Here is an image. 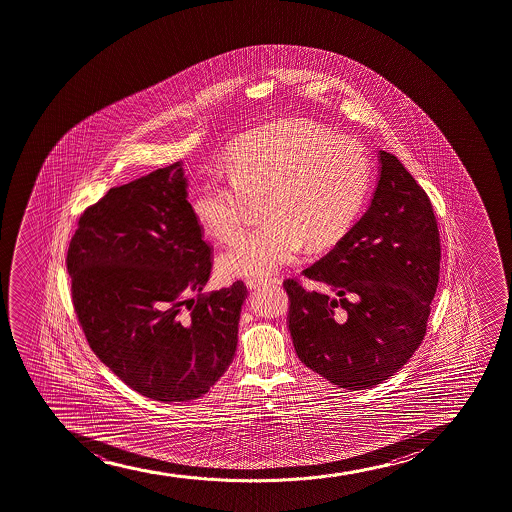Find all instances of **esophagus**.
Segmentation results:
<instances>
[{"label": "esophagus", "mask_w": 512, "mask_h": 512, "mask_svg": "<svg viewBox=\"0 0 512 512\" xmlns=\"http://www.w3.org/2000/svg\"><path fill=\"white\" fill-rule=\"evenodd\" d=\"M267 284H279L277 277H270V279H248L247 286L250 289H259Z\"/></svg>", "instance_id": "34e87169"}]
</instances>
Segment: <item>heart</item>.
I'll use <instances>...</instances> for the list:
<instances>
[{
	"label": "heart",
	"mask_w": 512,
	"mask_h": 512,
	"mask_svg": "<svg viewBox=\"0 0 512 512\" xmlns=\"http://www.w3.org/2000/svg\"><path fill=\"white\" fill-rule=\"evenodd\" d=\"M226 175L206 178L190 201L197 223L219 243L238 242L262 201L259 230L219 259V272L269 277L306 245L322 252L344 238L368 201L373 173L352 139L315 122H277L231 148Z\"/></svg>",
	"instance_id": "heart-1"
}]
</instances>
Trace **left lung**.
Segmentation results:
<instances>
[{
  "instance_id": "8db88e82",
  "label": "left lung",
  "mask_w": 512,
  "mask_h": 512,
  "mask_svg": "<svg viewBox=\"0 0 512 512\" xmlns=\"http://www.w3.org/2000/svg\"><path fill=\"white\" fill-rule=\"evenodd\" d=\"M439 262L431 199L397 156L379 151L378 185L366 213L303 270L318 289L284 281L301 362L345 390L373 388L393 376L422 344Z\"/></svg>"
}]
</instances>
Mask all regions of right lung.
Here are the masks:
<instances>
[{"instance_id": "1", "label": "right lung", "mask_w": 512, "mask_h": 512, "mask_svg": "<svg viewBox=\"0 0 512 512\" xmlns=\"http://www.w3.org/2000/svg\"><path fill=\"white\" fill-rule=\"evenodd\" d=\"M66 265L92 351L143 397H202L233 361L247 286L201 293L211 248L187 201L182 161L87 207Z\"/></svg>"}]
</instances>
